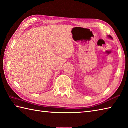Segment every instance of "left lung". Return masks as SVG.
I'll list each match as a JSON object with an SVG mask.
<instances>
[{
  "mask_svg": "<svg viewBox=\"0 0 128 128\" xmlns=\"http://www.w3.org/2000/svg\"><path fill=\"white\" fill-rule=\"evenodd\" d=\"M108 37L109 38H110V39H112V36H108Z\"/></svg>",
  "mask_w": 128,
  "mask_h": 128,
  "instance_id": "8db88e82",
  "label": "left lung"
}]
</instances>
